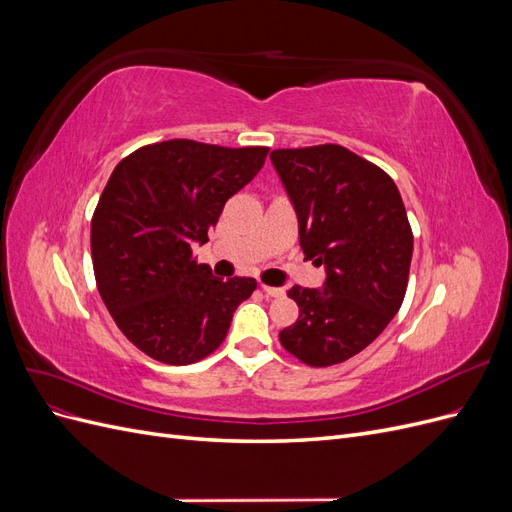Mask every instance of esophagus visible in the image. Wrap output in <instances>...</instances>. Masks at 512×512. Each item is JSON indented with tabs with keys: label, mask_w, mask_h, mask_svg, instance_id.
I'll use <instances>...</instances> for the list:
<instances>
[{
	"label": "esophagus",
	"mask_w": 512,
	"mask_h": 512,
	"mask_svg": "<svg viewBox=\"0 0 512 512\" xmlns=\"http://www.w3.org/2000/svg\"><path fill=\"white\" fill-rule=\"evenodd\" d=\"M260 288L267 294V297H284V288H275V286H267V284H260Z\"/></svg>",
	"instance_id": "34e87169"
}]
</instances>
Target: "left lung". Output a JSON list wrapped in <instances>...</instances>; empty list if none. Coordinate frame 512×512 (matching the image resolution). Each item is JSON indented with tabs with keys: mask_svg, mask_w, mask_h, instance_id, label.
I'll return each mask as SVG.
<instances>
[{
	"mask_svg": "<svg viewBox=\"0 0 512 512\" xmlns=\"http://www.w3.org/2000/svg\"><path fill=\"white\" fill-rule=\"evenodd\" d=\"M271 160L297 209L305 258L327 267L318 288L292 286L299 318L282 346L309 367L365 350L406 297L414 235L395 181L342 145L273 149Z\"/></svg>",
	"mask_w": 512,
	"mask_h": 512,
	"instance_id": "8db88e82",
	"label": "left lung"
}]
</instances>
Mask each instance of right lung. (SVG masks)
<instances>
[{
  "label": "right lung",
  "mask_w": 512,
  "mask_h": 512,
  "mask_svg": "<svg viewBox=\"0 0 512 512\" xmlns=\"http://www.w3.org/2000/svg\"><path fill=\"white\" fill-rule=\"evenodd\" d=\"M267 153L173 138L115 166L91 218L96 286L119 331L153 361H203L256 290L252 277L211 275L192 245L209 241L226 200L258 175Z\"/></svg>",
  "instance_id": "add662e5"
}]
</instances>
